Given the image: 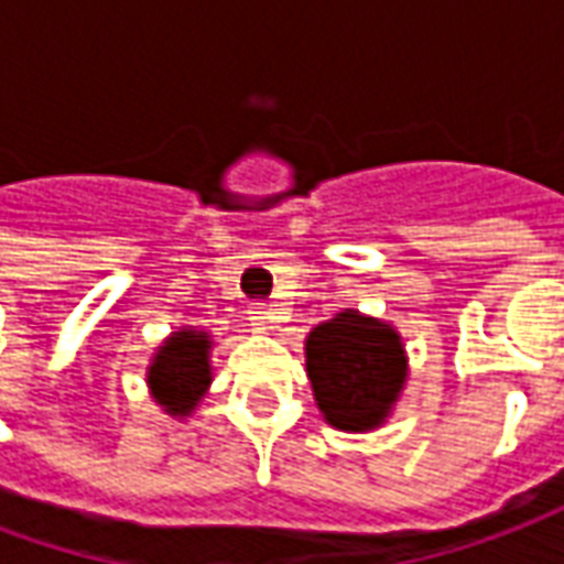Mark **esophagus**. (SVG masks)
<instances>
[{
    "label": "esophagus",
    "instance_id": "esophagus-1",
    "mask_svg": "<svg viewBox=\"0 0 564 564\" xmlns=\"http://www.w3.org/2000/svg\"><path fill=\"white\" fill-rule=\"evenodd\" d=\"M250 319H253V326L257 329H271V319H274V314H271L269 305H253V311H250Z\"/></svg>",
    "mask_w": 564,
    "mask_h": 564
}]
</instances>
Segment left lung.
<instances>
[{
	"label": "left lung",
	"mask_w": 564,
	"mask_h": 564,
	"mask_svg": "<svg viewBox=\"0 0 564 564\" xmlns=\"http://www.w3.org/2000/svg\"><path fill=\"white\" fill-rule=\"evenodd\" d=\"M305 366L319 414L341 432L378 429L408 380L402 335L354 307L311 329Z\"/></svg>",
	"instance_id": "obj_1"
}]
</instances>
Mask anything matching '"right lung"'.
<instances>
[{"label": "right lung", "mask_w": 564, "mask_h": 564, "mask_svg": "<svg viewBox=\"0 0 564 564\" xmlns=\"http://www.w3.org/2000/svg\"><path fill=\"white\" fill-rule=\"evenodd\" d=\"M210 335L198 329L172 332L153 354L148 387L165 414L189 416L210 387Z\"/></svg>", "instance_id": "add662e5"}]
</instances>
